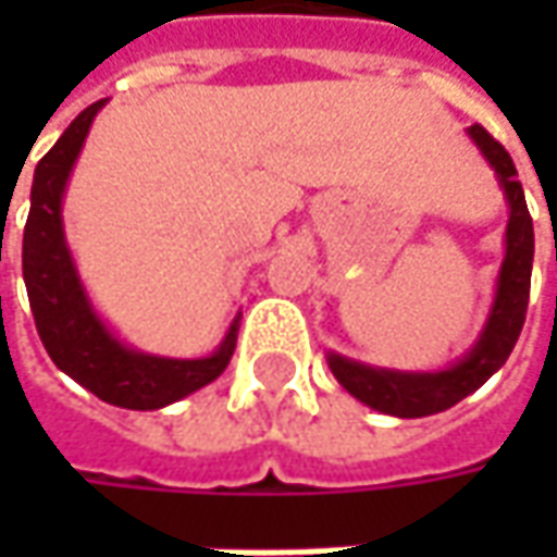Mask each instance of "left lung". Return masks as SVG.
I'll use <instances>...</instances> for the list:
<instances>
[{
    "label": "left lung",
    "instance_id": "1",
    "mask_svg": "<svg viewBox=\"0 0 557 557\" xmlns=\"http://www.w3.org/2000/svg\"><path fill=\"white\" fill-rule=\"evenodd\" d=\"M468 136L496 170L505 198H508L505 260L499 269V282H496V300H493V310L478 344L461 356L456 366L443 372H394V369H374L347 356L329 354V369L344 384V391L384 416L424 418L456 406L459 399L474 394L490 374L503 369L508 354L518 344V334L524 329L530 272H533V220L527 210L524 188L518 183L511 154L481 123L468 126Z\"/></svg>",
    "mask_w": 557,
    "mask_h": 557
}]
</instances>
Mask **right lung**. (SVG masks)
Instances as JSON below:
<instances>
[{
    "label": "right lung",
    "instance_id": "right-lung-1",
    "mask_svg": "<svg viewBox=\"0 0 557 557\" xmlns=\"http://www.w3.org/2000/svg\"><path fill=\"white\" fill-rule=\"evenodd\" d=\"M101 104L104 101L89 104L54 141L52 151L36 163L30 216L24 225V285L39 341L54 366L98 399L120 409L148 412L201 391L203 384L225 372L235 354L242 315H235L223 344L203 359H170L129 350L98 319L64 242L61 198Z\"/></svg>",
    "mask_w": 557,
    "mask_h": 557
}]
</instances>
